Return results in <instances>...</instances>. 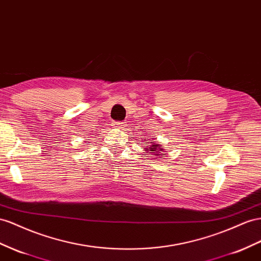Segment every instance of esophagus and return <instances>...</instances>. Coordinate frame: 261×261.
I'll list each match as a JSON object with an SVG mask.
<instances>
[{
	"instance_id": "34e87169",
	"label": "esophagus",
	"mask_w": 261,
	"mask_h": 261,
	"mask_svg": "<svg viewBox=\"0 0 261 261\" xmlns=\"http://www.w3.org/2000/svg\"><path fill=\"white\" fill-rule=\"evenodd\" d=\"M113 126H114V127H117V128H122L124 126V123L123 122H114Z\"/></svg>"
}]
</instances>
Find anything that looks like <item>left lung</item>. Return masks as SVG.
I'll use <instances>...</instances> for the list:
<instances>
[{"label":"left lung","instance_id":"1","mask_svg":"<svg viewBox=\"0 0 261 261\" xmlns=\"http://www.w3.org/2000/svg\"><path fill=\"white\" fill-rule=\"evenodd\" d=\"M146 151L153 153L154 156H159V154H160L161 152H164V149H163V146H160V145H158V144H153V143H152L151 147L146 148Z\"/></svg>","mask_w":261,"mask_h":261}]
</instances>
